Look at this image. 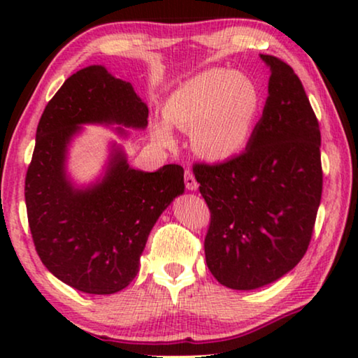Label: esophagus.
Wrapping results in <instances>:
<instances>
[{"label":"esophagus","instance_id":"34e87169","mask_svg":"<svg viewBox=\"0 0 358 358\" xmlns=\"http://www.w3.org/2000/svg\"><path fill=\"white\" fill-rule=\"evenodd\" d=\"M184 182H185V187H187L189 190H197L199 189V182H197V180H195L194 173L190 169H185Z\"/></svg>","mask_w":358,"mask_h":358}]
</instances>
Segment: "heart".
<instances>
[{
    "label": "heart",
    "instance_id": "heart-1",
    "mask_svg": "<svg viewBox=\"0 0 358 358\" xmlns=\"http://www.w3.org/2000/svg\"><path fill=\"white\" fill-rule=\"evenodd\" d=\"M261 110V92L251 78L224 68H212L180 85L166 101L169 125L194 131L192 145L203 158L228 159L248 145ZM155 138L173 143L166 125H156Z\"/></svg>",
    "mask_w": 358,
    "mask_h": 358
}]
</instances>
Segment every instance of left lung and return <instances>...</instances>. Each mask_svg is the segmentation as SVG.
Returning a JSON list of instances; mask_svg holds the SVG:
<instances>
[{
	"label": "left lung",
	"instance_id": "8db88e82",
	"mask_svg": "<svg viewBox=\"0 0 358 358\" xmlns=\"http://www.w3.org/2000/svg\"><path fill=\"white\" fill-rule=\"evenodd\" d=\"M271 68L268 96L246 150L218 164L195 163L210 210L205 259L233 290H254L290 272L310 246L321 203V131L290 65Z\"/></svg>",
	"mask_w": 358,
	"mask_h": 358
}]
</instances>
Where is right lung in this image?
<instances>
[{
	"mask_svg": "<svg viewBox=\"0 0 358 358\" xmlns=\"http://www.w3.org/2000/svg\"><path fill=\"white\" fill-rule=\"evenodd\" d=\"M83 124L148 125V107L130 83L104 66L83 68L48 101L26 174V207L34 246L48 271L91 295L120 292L138 273L140 256L159 215L184 192V169L166 164L155 173L130 168L114 145L106 174L75 187L66 153ZM117 131L125 135L124 129Z\"/></svg>",
	"mask_w": 358,
	"mask_h": 358,
	"instance_id": "1",
	"label": "right lung"
}]
</instances>
